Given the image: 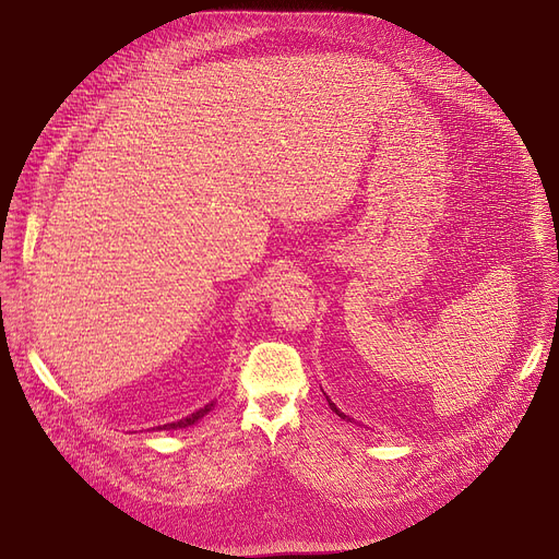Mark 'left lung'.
Here are the masks:
<instances>
[{
	"label": "left lung",
	"mask_w": 559,
	"mask_h": 559,
	"mask_svg": "<svg viewBox=\"0 0 559 559\" xmlns=\"http://www.w3.org/2000/svg\"><path fill=\"white\" fill-rule=\"evenodd\" d=\"M329 403H331V401H329ZM331 407H333V413H337L342 419H346V415H344V413H340V409H337V405H335V403H331Z\"/></svg>",
	"instance_id": "left-lung-1"
}]
</instances>
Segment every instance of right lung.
Returning <instances> with one entry per match:
<instances>
[{"mask_svg": "<svg viewBox=\"0 0 559 559\" xmlns=\"http://www.w3.org/2000/svg\"><path fill=\"white\" fill-rule=\"evenodd\" d=\"M211 407H213V403H209V405H203L201 409H197L194 415H190L188 419H181V421H176V424H167V426H163V428H186V426H192L194 421H199L205 413H211Z\"/></svg>", "mask_w": 559, "mask_h": 559, "instance_id": "add662e5", "label": "right lung"}]
</instances>
